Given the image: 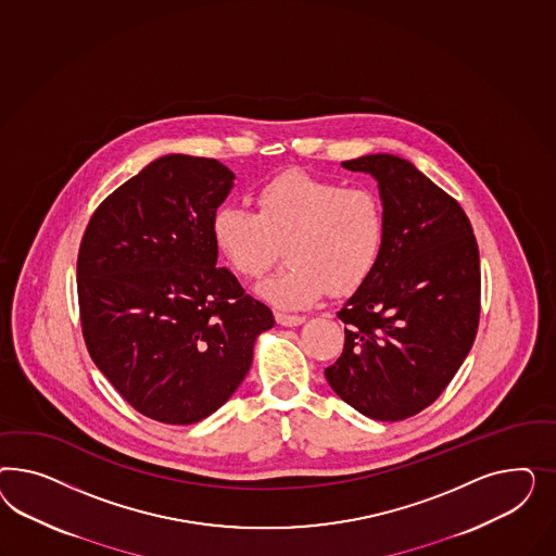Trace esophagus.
I'll use <instances>...</instances> for the list:
<instances>
[{"label":"esophagus","instance_id":"1","mask_svg":"<svg viewBox=\"0 0 556 556\" xmlns=\"http://www.w3.org/2000/svg\"><path fill=\"white\" fill-rule=\"evenodd\" d=\"M275 318L281 326H300L305 320L303 316H293V314H286V312H277Z\"/></svg>","mask_w":556,"mask_h":556}]
</instances>
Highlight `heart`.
<instances>
[{"label": "heart", "mask_w": 556, "mask_h": 556, "mask_svg": "<svg viewBox=\"0 0 556 556\" xmlns=\"http://www.w3.org/2000/svg\"><path fill=\"white\" fill-rule=\"evenodd\" d=\"M256 212L222 205L212 236L228 265L247 279L269 270L286 247L287 267L258 287L279 307L300 309L363 286L386 249L388 212L369 187H342L305 170H286L254 193Z\"/></svg>", "instance_id": "b5f03b06"}]
</instances>
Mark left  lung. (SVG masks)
<instances>
[{
  "label": "left lung",
  "mask_w": 556,
  "mask_h": 556,
  "mask_svg": "<svg viewBox=\"0 0 556 556\" xmlns=\"http://www.w3.org/2000/svg\"><path fill=\"white\" fill-rule=\"evenodd\" d=\"M342 167L370 173L388 212L379 265L337 316L344 349L326 379L372 420L434 404L471 351L481 314L472 226L455 198L409 161L369 154Z\"/></svg>",
  "instance_id": "1"
}]
</instances>
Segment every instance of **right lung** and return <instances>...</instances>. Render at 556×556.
Instances as JSON below:
<instances>
[{
  "label": "right lung",
  "mask_w": 556,
  "mask_h": 556,
  "mask_svg": "<svg viewBox=\"0 0 556 556\" xmlns=\"http://www.w3.org/2000/svg\"><path fill=\"white\" fill-rule=\"evenodd\" d=\"M235 173L167 154L98 205L77 256L85 346L142 416L187 426L228 402L275 324L218 269L212 219Z\"/></svg>",
  "instance_id": "add662e5"
}]
</instances>
